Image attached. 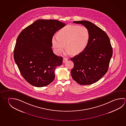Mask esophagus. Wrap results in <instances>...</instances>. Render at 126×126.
Masks as SVG:
<instances>
[{
	"label": "esophagus",
	"instance_id": "esophagus-1",
	"mask_svg": "<svg viewBox=\"0 0 126 126\" xmlns=\"http://www.w3.org/2000/svg\"><path fill=\"white\" fill-rule=\"evenodd\" d=\"M68 58H63V63H65V62H66L67 61H68Z\"/></svg>",
	"mask_w": 126,
	"mask_h": 126
}]
</instances>
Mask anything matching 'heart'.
Wrapping results in <instances>:
<instances>
[{"mask_svg": "<svg viewBox=\"0 0 126 126\" xmlns=\"http://www.w3.org/2000/svg\"><path fill=\"white\" fill-rule=\"evenodd\" d=\"M90 38L89 31L86 27L69 25L60 29L57 33V37H53L52 43L56 52L59 54L64 51L65 45L67 53L77 55L85 49Z\"/></svg>", "mask_w": 126, "mask_h": 126, "instance_id": "b5f03b06", "label": "heart"}]
</instances>
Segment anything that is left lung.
<instances>
[{"mask_svg": "<svg viewBox=\"0 0 126 126\" xmlns=\"http://www.w3.org/2000/svg\"><path fill=\"white\" fill-rule=\"evenodd\" d=\"M86 27L90 33V40L81 53L71 58L74 66L71 73L73 79L81 85L94 84L108 71L113 49L107 33L88 21H74Z\"/></svg>", "mask_w": 126, "mask_h": 126, "instance_id": "left-lung-1", "label": "left lung"}]
</instances>
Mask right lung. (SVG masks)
<instances>
[{
    "label": "right lung",
    "instance_id": "add662e5",
    "mask_svg": "<svg viewBox=\"0 0 126 126\" xmlns=\"http://www.w3.org/2000/svg\"><path fill=\"white\" fill-rule=\"evenodd\" d=\"M65 26L57 20L39 19L25 28L17 38L14 58L24 79L33 86H47L55 78L54 70L63 58L53 52L52 39Z\"/></svg>",
    "mask_w": 126,
    "mask_h": 126
}]
</instances>
